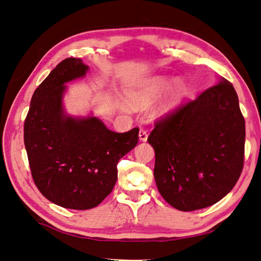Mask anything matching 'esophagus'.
Wrapping results in <instances>:
<instances>
[{
    "instance_id": "34e87169",
    "label": "esophagus",
    "mask_w": 261,
    "mask_h": 261,
    "mask_svg": "<svg viewBox=\"0 0 261 261\" xmlns=\"http://www.w3.org/2000/svg\"><path fill=\"white\" fill-rule=\"evenodd\" d=\"M147 138H148V133H147V130H145V129H143V128H140V130H139V139H140L141 141H146Z\"/></svg>"
}]
</instances>
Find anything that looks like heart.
Here are the masks:
<instances>
[{
    "mask_svg": "<svg viewBox=\"0 0 261 261\" xmlns=\"http://www.w3.org/2000/svg\"><path fill=\"white\" fill-rule=\"evenodd\" d=\"M167 96L164 97L161 103L156 107L158 112H165L174 107L180 99L184 97L186 87L180 80L173 81V78L168 76H156L149 78L147 81L137 83L124 90V100L132 108H143L159 98L161 94L168 89ZM126 108L124 103H121Z\"/></svg>",
    "mask_w": 261,
    "mask_h": 261,
    "instance_id": "obj_1",
    "label": "heart"
}]
</instances>
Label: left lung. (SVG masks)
Segmentation results:
<instances>
[{
  "mask_svg": "<svg viewBox=\"0 0 261 261\" xmlns=\"http://www.w3.org/2000/svg\"><path fill=\"white\" fill-rule=\"evenodd\" d=\"M154 126L148 137L155 153L153 175L172 207L207 208L232 191L244 164L245 120L230 82L220 77Z\"/></svg>",
  "mask_w": 261,
  "mask_h": 261,
  "instance_id": "1",
  "label": "left lung"
}]
</instances>
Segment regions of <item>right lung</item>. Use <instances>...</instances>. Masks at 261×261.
Wrapping results in <instances>:
<instances>
[{
    "mask_svg": "<svg viewBox=\"0 0 261 261\" xmlns=\"http://www.w3.org/2000/svg\"><path fill=\"white\" fill-rule=\"evenodd\" d=\"M89 67L68 58L57 65L31 98L23 141L31 175L40 193L63 208L97 207L112 192L118 160L136 147L138 127L110 130L96 116H70L63 106L66 83Z\"/></svg>",
    "mask_w": 261,
    "mask_h": 261,
    "instance_id": "obj_1",
    "label": "right lung"
}]
</instances>
